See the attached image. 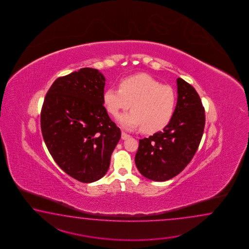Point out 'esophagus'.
I'll use <instances>...</instances> for the list:
<instances>
[{
  "label": "esophagus",
  "mask_w": 249,
  "mask_h": 249,
  "mask_svg": "<svg viewBox=\"0 0 249 249\" xmlns=\"http://www.w3.org/2000/svg\"><path fill=\"white\" fill-rule=\"evenodd\" d=\"M129 138H130L129 134H127L125 132H122V140H127V139H129Z\"/></svg>",
  "instance_id": "obj_1"
}]
</instances>
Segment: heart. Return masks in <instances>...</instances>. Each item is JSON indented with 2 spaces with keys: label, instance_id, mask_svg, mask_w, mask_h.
<instances>
[{
  "label": "heart",
  "instance_id": "obj_1",
  "mask_svg": "<svg viewBox=\"0 0 249 249\" xmlns=\"http://www.w3.org/2000/svg\"><path fill=\"white\" fill-rule=\"evenodd\" d=\"M107 110L113 117L132 110L118 117L120 125L127 130L143 127L145 132L162 130L172 119L176 97L172 87L162 85L146 74L132 75L120 82V88L109 87L103 94Z\"/></svg>",
  "mask_w": 249,
  "mask_h": 249
}]
</instances>
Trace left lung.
<instances>
[{"label": "left lung", "instance_id": "1", "mask_svg": "<svg viewBox=\"0 0 249 249\" xmlns=\"http://www.w3.org/2000/svg\"><path fill=\"white\" fill-rule=\"evenodd\" d=\"M177 83L174 115L162 132L140 140L135 155L139 172L148 180L164 181L179 175L191 161L205 128V109L196 90L181 78Z\"/></svg>", "mask_w": 249, "mask_h": 249}]
</instances>
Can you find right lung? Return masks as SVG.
<instances>
[{"label": "right lung", "instance_id": "obj_1", "mask_svg": "<svg viewBox=\"0 0 249 249\" xmlns=\"http://www.w3.org/2000/svg\"><path fill=\"white\" fill-rule=\"evenodd\" d=\"M105 76L85 68L59 77L45 96L42 137L58 166L82 182L106 175L121 131L103 106Z\"/></svg>", "mask_w": 249, "mask_h": 249}]
</instances>
